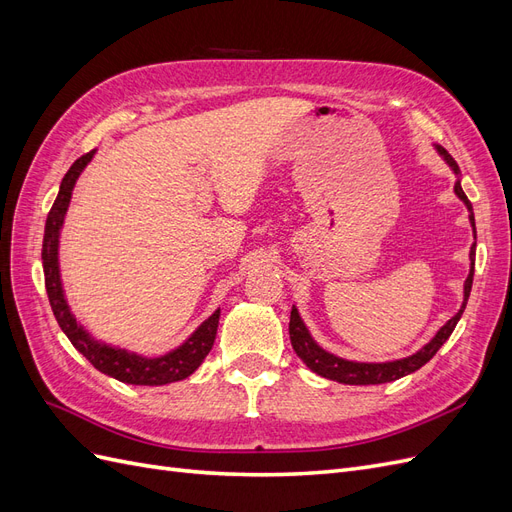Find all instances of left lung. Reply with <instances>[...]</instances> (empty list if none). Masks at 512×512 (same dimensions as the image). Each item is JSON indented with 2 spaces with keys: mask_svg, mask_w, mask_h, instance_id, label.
I'll return each mask as SVG.
<instances>
[{
  "mask_svg": "<svg viewBox=\"0 0 512 512\" xmlns=\"http://www.w3.org/2000/svg\"><path fill=\"white\" fill-rule=\"evenodd\" d=\"M438 153L444 158V162L453 168V173L459 177V166L457 162L453 160L451 153H448L444 147L436 145ZM455 194L466 203L468 211H470V224H472V230H474V239H476V224H474V213H472V205L468 196L463 194L461 190V181L457 179L455 183ZM474 258H476V243L470 247V260H472V267H470V275L466 284H463V303H461V309L459 312L448 320L444 327L436 333V337L431 339L429 344H425L421 350L406 356V359H399V361H386V363H359V361H346L342 359V356H335L331 352H327L324 348H320L314 337L309 335L305 322L301 320L297 307H292L290 312V344L294 348V352H297L299 359L314 371V374L322 376V378H329V380H335V382H342V384H384V382H393V380H399L404 378L408 374H412V371L421 369L427 361L433 359V354H436L442 344L446 342L448 337H451V333L455 331L457 322L463 314V309H466L468 305V297H470V290H472V280H474Z\"/></svg>",
  "mask_w": 512,
  "mask_h": 512,
  "instance_id": "8db88e82",
  "label": "left lung"
}]
</instances>
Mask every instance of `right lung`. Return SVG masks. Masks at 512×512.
Instances as JSON below:
<instances>
[{
	"label": "right lung",
	"mask_w": 512,
	"mask_h": 512,
	"mask_svg": "<svg viewBox=\"0 0 512 512\" xmlns=\"http://www.w3.org/2000/svg\"><path fill=\"white\" fill-rule=\"evenodd\" d=\"M94 151L85 153L79 160H76L66 177L61 179L59 194L55 203L49 211V218H46L44 226V241H42V267H44V286L46 294H49L51 309L59 322L61 331L68 335L72 346L79 350L85 359L94 365L102 374L111 376L119 382L126 384H141V386H162L170 382H179L183 378L192 376L194 371L205 361V356L213 348L215 333H218V322H220V309L200 324V327L185 339V342L170 350L162 356H141L136 352H128L126 348H115L98 342V339L91 337L81 322H76L74 314L70 312V305L64 294V284H61V273H59V235L61 226H64L66 211L70 207L72 190L76 185V179L81 177L85 166L94 158Z\"/></svg>",
	"instance_id": "right-lung-1"
}]
</instances>
